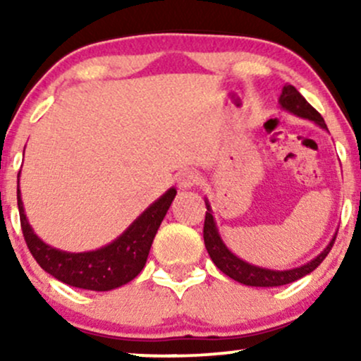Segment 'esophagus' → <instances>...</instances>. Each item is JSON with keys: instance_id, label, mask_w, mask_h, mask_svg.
Here are the masks:
<instances>
[{"instance_id": "1", "label": "esophagus", "mask_w": 361, "mask_h": 361, "mask_svg": "<svg viewBox=\"0 0 361 361\" xmlns=\"http://www.w3.org/2000/svg\"><path fill=\"white\" fill-rule=\"evenodd\" d=\"M202 181L200 175L197 171H183L180 176H178V186L181 190H190L193 186H197Z\"/></svg>"}]
</instances>
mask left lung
I'll list each match as a JSON object with an SVG mask.
<instances>
[{
	"mask_svg": "<svg viewBox=\"0 0 361 361\" xmlns=\"http://www.w3.org/2000/svg\"><path fill=\"white\" fill-rule=\"evenodd\" d=\"M279 103L283 110H287L290 114L297 115V117L300 118H307L310 122L317 123L319 127L327 130L324 118L321 117V114H319V111L314 109V106L310 105V103L305 100L292 85L283 86ZM205 205L207 214L204 224V241L210 258H212L214 264L222 273H226L227 276L239 281V283L250 285V287H280V285L292 283V281L309 275V273L316 270L319 264L324 261L326 256L329 255L331 247H333L334 244V239H336V234H334L333 239H331L324 250L319 252L316 258L310 259L309 263L302 264V267L290 268V270H271V268L256 267V264H251L247 263V261L238 258V256L224 244L221 234H219L217 224H215V219L212 215V207H210L207 198Z\"/></svg>",
	"mask_w": 361,
	"mask_h": 361,
	"instance_id": "1",
	"label": "left lung"
}]
</instances>
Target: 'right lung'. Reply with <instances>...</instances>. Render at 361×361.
Listing matches in <instances>:
<instances>
[{
	"mask_svg": "<svg viewBox=\"0 0 361 361\" xmlns=\"http://www.w3.org/2000/svg\"><path fill=\"white\" fill-rule=\"evenodd\" d=\"M175 197L176 188H169L154 204L149 205L115 241L100 250L68 252L49 246L34 233L25 215L20 180L16 186L25 243L40 268L62 283L94 292H109L122 287L142 271L154 235Z\"/></svg>",
	"mask_w": 361,
	"mask_h": 361,
	"instance_id": "right-lung-1",
	"label": "right lung"
}]
</instances>
